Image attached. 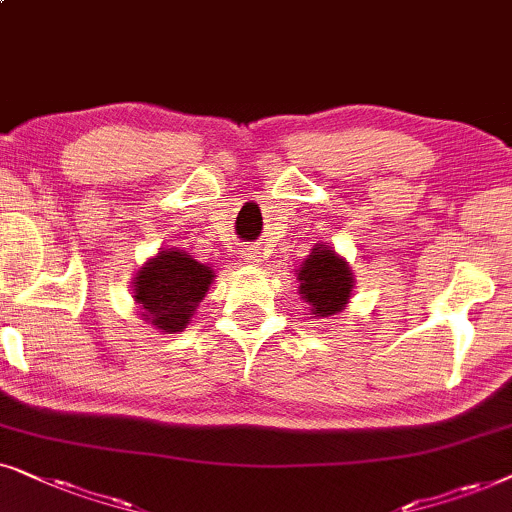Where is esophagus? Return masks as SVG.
<instances>
[{
  "label": "esophagus",
  "instance_id": "esophagus-1",
  "mask_svg": "<svg viewBox=\"0 0 512 512\" xmlns=\"http://www.w3.org/2000/svg\"><path fill=\"white\" fill-rule=\"evenodd\" d=\"M241 255H243L248 262H252V264L262 262V260H260L262 252H260V248H257V245H245V248L241 250Z\"/></svg>",
  "mask_w": 512,
  "mask_h": 512
}]
</instances>
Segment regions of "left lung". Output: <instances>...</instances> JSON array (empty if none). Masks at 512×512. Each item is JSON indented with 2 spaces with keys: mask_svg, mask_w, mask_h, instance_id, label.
I'll use <instances>...</instances> for the list:
<instances>
[{
  "mask_svg": "<svg viewBox=\"0 0 512 512\" xmlns=\"http://www.w3.org/2000/svg\"><path fill=\"white\" fill-rule=\"evenodd\" d=\"M299 295L309 302L313 316H335L349 302L353 276L342 257L330 248H313L302 267H299Z\"/></svg>",
  "mask_w": 512,
  "mask_h": 512,
  "instance_id": "8db88e82",
  "label": "left lung"
}]
</instances>
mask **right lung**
Returning a JSON list of instances; mask_svg holds the SVG:
<instances>
[{
	"label": "right lung",
	"instance_id": "add662e5",
	"mask_svg": "<svg viewBox=\"0 0 512 512\" xmlns=\"http://www.w3.org/2000/svg\"><path fill=\"white\" fill-rule=\"evenodd\" d=\"M213 269L177 250H161L135 276L142 316L163 332H180L213 283Z\"/></svg>",
	"mask_w": 512,
	"mask_h": 512
}]
</instances>
